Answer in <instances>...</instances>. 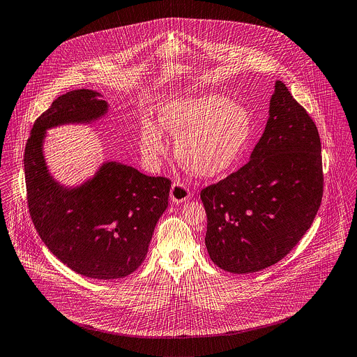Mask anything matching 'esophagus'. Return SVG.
Masks as SVG:
<instances>
[{
    "label": "esophagus",
    "instance_id": "esophagus-1",
    "mask_svg": "<svg viewBox=\"0 0 357 357\" xmlns=\"http://www.w3.org/2000/svg\"><path fill=\"white\" fill-rule=\"evenodd\" d=\"M191 196V192L188 190V187L183 183H173L172 190H170V199L174 203H183L185 202L188 197Z\"/></svg>",
    "mask_w": 357,
    "mask_h": 357
}]
</instances>
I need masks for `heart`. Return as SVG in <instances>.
<instances>
[{"instance_id":"heart-1","label":"heart","mask_w":357,"mask_h":357,"mask_svg":"<svg viewBox=\"0 0 357 357\" xmlns=\"http://www.w3.org/2000/svg\"><path fill=\"white\" fill-rule=\"evenodd\" d=\"M158 120L176 139L177 160L206 178L225 174L238 162L254 133L248 109L215 93L176 98L160 110ZM140 149L149 161L160 162L166 155L162 132L151 124L144 127Z\"/></svg>"}]
</instances>
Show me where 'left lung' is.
Instances as JSON below:
<instances>
[{
    "label": "left lung",
    "instance_id": "left-lung-1",
    "mask_svg": "<svg viewBox=\"0 0 357 357\" xmlns=\"http://www.w3.org/2000/svg\"><path fill=\"white\" fill-rule=\"evenodd\" d=\"M321 151L315 123L277 80L248 163L200 192L207 214L204 243L218 267L255 273L292 251L321 207Z\"/></svg>",
    "mask_w": 357,
    "mask_h": 357
}]
</instances>
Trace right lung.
Here are the masks:
<instances>
[{
    "label": "right lung",
    "instance_id": "add662e5",
    "mask_svg": "<svg viewBox=\"0 0 357 357\" xmlns=\"http://www.w3.org/2000/svg\"><path fill=\"white\" fill-rule=\"evenodd\" d=\"M100 98L80 89L53 100L33 123L24 176L33 227L50 252L77 274L116 280L133 273L146 258L172 181L114 161L102 163L93 178L77 187L53 178L43 157L46 130L97 121L109 107Z\"/></svg>",
    "mask_w": 357,
    "mask_h": 357
}]
</instances>
